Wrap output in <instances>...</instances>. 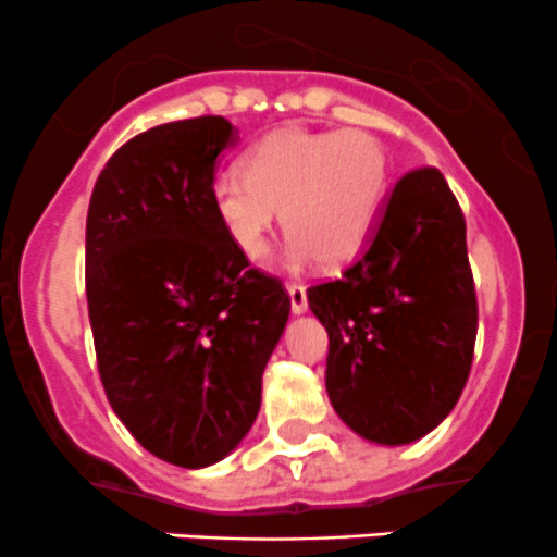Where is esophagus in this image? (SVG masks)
<instances>
[{"mask_svg": "<svg viewBox=\"0 0 557 557\" xmlns=\"http://www.w3.org/2000/svg\"><path fill=\"white\" fill-rule=\"evenodd\" d=\"M288 296H290V310H294V314L307 312V285L288 283Z\"/></svg>", "mask_w": 557, "mask_h": 557, "instance_id": "esophagus-1", "label": "esophagus"}]
</instances>
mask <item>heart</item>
Segmentation results:
<instances>
[{
	"label": "heart",
	"mask_w": 557,
	"mask_h": 557,
	"mask_svg": "<svg viewBox=\"0 0 557 557\" xmlns=\"http://www.w3.org/2000/svg\"><path fill=\"white\" fill-rule=\"evenodd\" d=\"M239 166L243 174H221L210 188L218 223L256 261L280 210L290 267L352 261L372 239L391 185L383 139L363 128H277L250 145Z\"/></svg>",
	"instance_id": "heart-1"
}]
</instances>
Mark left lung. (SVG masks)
<instances>
[{
	"label": "left lung",
	"instance_id": "obj_1",
	"mask_svg": "<svg viewBox=\"0 0 557 557\" xmlns=\"http://www.w3.org/2000/svg\"><path fill=\"white\" fill-rule=\"evenodd\" d=\"M307 299L329 331L336 414L377 445L434 431L463 393L476 339L466 221L442 172L404 174L361 256Z\"/></svg>",
	"mask_w": 557,
	"mask_h": 557
}]
</instances>
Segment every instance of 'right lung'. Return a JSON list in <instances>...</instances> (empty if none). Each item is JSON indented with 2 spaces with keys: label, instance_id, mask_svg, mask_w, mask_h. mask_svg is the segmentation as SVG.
<instances>
[{
  "label": "right lung",
  "instance_id": "add662e5",
  "mask_svg": "<svg viewBox=\"0 0 557 557\" xmlns=\"http://www.w3.org/2000/svg\"><path fill=\"white\" fill-rule=\"evenodd\" d=\"M221 115L161 123L107 161L86 221V296L107 401L166 463L226 458L261 409L290 296L250 267L210 205Z\"/></svg>",
  "mask_w": 557,
  "mask_h": 557
}]
</instances>
